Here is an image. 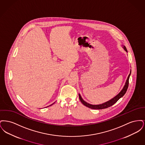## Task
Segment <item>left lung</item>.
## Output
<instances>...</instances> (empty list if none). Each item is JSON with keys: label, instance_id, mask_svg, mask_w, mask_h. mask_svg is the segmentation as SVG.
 <instances>
[{"label": "left lung", "instance_id": "left-lung-1", "mask_svg": "<svg viewBox=\"0 0 145 145\" xmlns=\"http://www.w3.org/2000/svg\"><path fill=\"white\" fill-rule=\"evenodd\" d=\"M123 48L124 49V50L127 52V48L125 46H123ZM131 71L130 72V74H129V76L127 78V79L126 80V82L125 83V85H124V87L122 89V90L121 91V92L116 95V96L114 97L113 98H112L110 100H109V101L106 102H105L103 104H98V105H92V104H90L88 103L87 102H86L85 101H84L83 99V98H82V97L80 96V94H79V99L80 101H81V102L84 104L85 106L91 108V109H105V108H109L111 106H112V105H114V104L116 103L117 102V101L121 98V97L123 96L124 95V94L125 93L127 89L128 88V85H129V77L131 76Z\"/></svg>", "mask_w": 145, "mask_h": 145}]
</instances>
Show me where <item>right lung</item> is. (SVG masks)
I'll list each match as a JSON object with an SVG mask.
<instances>
[{"mask_svg":"<svg viewBox=\"0 0 145 145\" xmlns=\"http://www.w3.org/2000/svg\"><path fill=\"white\" fill-rule=\"evenodd\" d=\"M53 103V104H54ZM53 104H51V105H49V106H50V105H53Z\"/></svg>","mask_w":145,"mask_h":145,"instance_id":"obj_1","label":"right lung"}]
</instances>
